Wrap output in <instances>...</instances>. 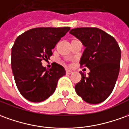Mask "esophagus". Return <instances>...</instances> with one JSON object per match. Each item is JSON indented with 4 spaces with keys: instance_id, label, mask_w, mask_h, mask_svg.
<instances>
[{
    "instance_id": "obj_1",
    "label": "esophagus",
    "mask_w": 129,
    "mask_h": 129,
    "mask_svg": "<svg viewBox=\"0 0 129 129\" xmlns=\"http://www.w3.org/2000/svg\"><path fill=\"white\" fill-rule=\"evenodd\" d=\"M72 73H73V72L71 71H70V70H66V74L67 75H71Z\"/></svg>"
}]
</instances>
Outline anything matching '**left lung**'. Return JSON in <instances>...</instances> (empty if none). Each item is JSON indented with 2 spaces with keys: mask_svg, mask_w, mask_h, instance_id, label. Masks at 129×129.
Here are the masks:
<instances>
[{
  "mask_svg": "<svg viewBox=\"0 0 129 129\" xmlns=\"http://www.w3.org/2000/svg\"><path fill=\"white\" fill-rule=\"evenodd\" d=\"M70 33L85 47L80 63L90 71L88 75L80 72L82 79L75 86V91L85 102L100 103L115 87L119 73L120 48L113 37L98 28H77Z\"/></svg>",
  "mask_w": 129,
  "mask_h": 129,
  "instance_id": "left-lung-1",
  "label": "left lung"
}]
</instances>
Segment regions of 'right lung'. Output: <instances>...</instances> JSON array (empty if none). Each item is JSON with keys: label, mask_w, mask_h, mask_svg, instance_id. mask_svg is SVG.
<instances>
[{"label": "right lung", "mask_w": 129, "mask_h": 129, "mask_svg": "<svg viewBox=\"0 0 129 129\" xmlns=\"http://www.w3.org/2000/svg\"><path fill=\"white\" fill-rule=\"evenodd\" d=\"M70 27L35 28L17 38L12 48L11 66L20 93L31 102H41L54 92L64 68L56 63L47 70L41 61L52 55V49Z\"/></svg>", "instance_id": "right-lung-1"}]
</instances>
